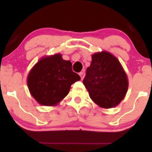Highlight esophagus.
Wrapping results in <instances>:
<instances>
[{
    "mask_svg": "<svg viewBox=\"0 0 152 152\" xmlns=\"http://www.w3.org/2000/svg\"><path fill=\"white\" fill-rule=\"evenodd\" d=\"M85 72H80V73H79V76H80V77H81V79H84V77H85Z\"/></svg>",
    "mask_w": 152,
    "mask_h": 152,
    "instance_id": "34e87169",
    "label": "esophagus"
}]
</instances>
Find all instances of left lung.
I'll return each instance as SVG.
<instances>
[{
	"instance_id": "1",
	"label": "left lung",
	"mask_w": 152,
	"mask_h": 152,
	"mask_svg": "<svg viewBox=\"0 0 152 152\" xmlns=\"http://www.w3.org/2000/svg\"><path fill=\"white\" fill-rule=\"evenodd\" d=\"M83 84L90 99L102 108L116 107L128 90V79L118 59L103 50L92 55Z\"/></svg>"
}]
</instances>
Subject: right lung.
Returning a JSON list of instances; mask_svg holds the SVG:
<instances>
[{
	"label": "right lung",
	"mask_w": 152,
	"mask_h": 152,
	"mask_svg": "<svg viewBox=\"0 0 152 152\" xmlns=\"http://www.w3.org/2000/svg\"><path fill=\"white\" fill-rule=\"evenodd\" d=\"M80 76L72 70V63L60 53L43 56L31 69L27 85L31 95L41 105H57Z\"/></svg>",
	"instance_id": "obj_1"
}]
</instances>
